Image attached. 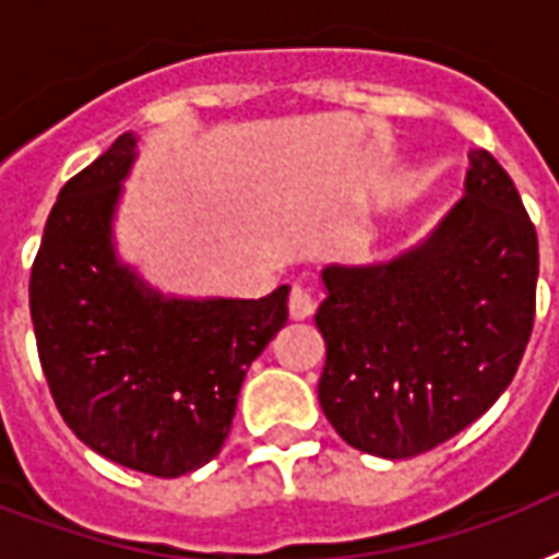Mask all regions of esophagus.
Returning <instances> with one entry per match:
<instances>
[{"mask_svg": "<svg viewBox=\"0 0 559 559\" xmlns=\"http://www.w3.org/2000/svg\"><path fill=\"white\" fill-rule=\"evenodd\" d=\"M313 293L305 287H293V293H289V316H293V319H307V316H313Z\"/></svg>", "mask_w": 559, "mask_h": 559, "instance_id": "34e87169", "label": "esophagus"}]
</instances>
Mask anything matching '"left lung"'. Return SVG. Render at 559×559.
Here are the masks:
<instances>
[{
	"instance_id": "1",
	"label": "left lung",
	"mask_w": 559,
	"mask_h": 559,
	"mask_svg": "<svg viewBox=\"0 0 559 559\" xmlns=\"http://www.w3.org/2000/svg\"><path fill=\"white\" fill-rule=\"evenodd\" d=\"M464 197L391 261L322 270L319 403L342 441L397 461L485 415L520 368L537 310V228L487 151Z\"/></svg>"
}]
</instances>
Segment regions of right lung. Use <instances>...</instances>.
I'll return each instance as SVG.
<instances>
[{"label": "right lung", "instance_id": "add662e5", "mask_svg": "<svg viewBox=\"0 0 559 559\" xmlns=\"http://www.w3.org/2000/svg\"><path fill=\"white\" fill-rule=\"evenodd\" d=\"M135 156L139 135H118L60 188L31 266V322L66 426L121 467L177 478L226 443L246 371L287 324L289 287L266 298L153 289L116 249Z\"/></svg>", "mask_w": 559, "mask_h": 559}]
</instances>
